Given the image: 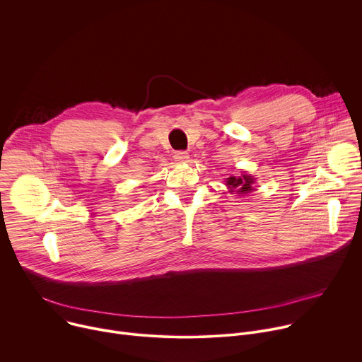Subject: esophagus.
I'll return each instance as SVG.
<instances>
[{"mask_svg":"<svg viewBox=\"0 0 362 362\" xmlns=\"http://www.w3.org/2000/svg\"><path fill=\"white\" fill-rule=\"evenodd\" d=\"M175 160L176 162H187L189 159V153L187 151H175Z\"/></svg>","mask_w":362,"mask_h":362,"instance_id":"obj_1","label":"esophagus"}]
</instances>
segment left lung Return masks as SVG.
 <instances>
[{"label": "left lung", "instance_id": "8db88e82", "mask_svg": "<svg viewBox=\"0 0 362 362\" xmlns=\"http://www.w3.org/2000/svg\"><path fill=\"white\" fill-rule=\"evenodd\" d=\"M252 183H253V179L250 177V176H242V177H235V176H232V177H229L228 180H226V185L232 189H236L238 187V190L236 192H239V193H247V192H250V190H253L252 189Z\"/></svg>", "mask_w": 362, "mask_h": 362}]
</instances>
